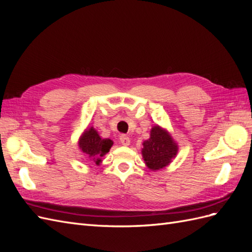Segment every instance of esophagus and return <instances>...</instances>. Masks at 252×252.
Here are the masks:
<instances>
[{
  "mask_svg": "<svg viewBox=\"0 0 252 252\" xmlns=\"http://www.w3.org/2000/svg\"><path fill=\"white\" fill-rule=\"evenodd\" d=\"M120 142L122 143V145H124V146H128V145L130 144V139H129L125 134H122L120 136Z\"/></svg>",
  "mask_w": 252,
  "mask_h": 252,
  "instance_id": "obj_1",
  "label": "esophagus"
}]
</instances>
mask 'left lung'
Returning <instances> with one entry per match:
<instances>
[{
    "label": "left lung",
    "mask_w": 252,
    "mask_h": 252,
    "mask_svg": "<svg viewBox=\"0 0 252 252\" xmlns=\"http://www.w3.org/2000/svg\"><path fill=\"white\" fill-rule=\"evenodd\" d=\"M178 151V143L168 130L156 125L151 128L150 138L143 142L142 157L148 168L156 171L168 166Z\"/></svg>",
    "instance_id": "8db88e82"
}]
</instances>
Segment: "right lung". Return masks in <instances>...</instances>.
I'll use <instances>...</instances> for the list:
<instances>
[{
    "mask_svg": "<svg viewBox=\"0 0 252 252\" xmlns=\"http://www.w3.org/2000/svg\"><path fill=\"white\" fill-rule=\"evenodd\" d=\"M112 145V140L103 139L93 126L87 127L84 130L78 142L79 149L85 156L87 161L94 162L96 165H100L102 158L108 154Z\"/></svg>",
    "mask_w": 252,
    "mask_h": 252,
    "instance_id": "obj_1",
    "label": "right lung"
}]
</instances>
